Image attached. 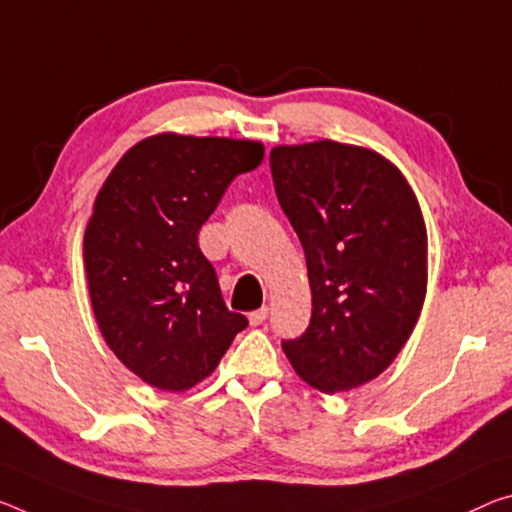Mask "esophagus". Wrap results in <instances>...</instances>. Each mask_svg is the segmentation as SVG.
<instances>
[{"label":"esophagus","instance_id":"34e87169","mask_svg":"<svg viewBox=\"0 0 512 512\" xmlns=\"http://www.w3.org/2000/svg\"><path fill=\"white\" fill-rule=\"evenodd\" d=\"M266 316H269V307H266V305H262V307H259V310H255V312H250V314H248L250 326H259V323H264Z\"/></svg>","mask_w":512,"mask_h":512}]
</instances>
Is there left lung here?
Masks as SVG:
<instances>
[{"mask_svg": "<svg viewBox=\"0 0 512 512\" xmlns=\"http://www.w3.org/2000/svg\"><path fill=\"white\" fill-rule=\"evenodd\" d=\"M271 173L312 289L310 326L282 351L307 385L348 392L394 362L424 307L428 237L417 196L383 154L330 139L275 145Z\"/></svg>", "mask_w": 512, "mask_h": 512, "instance_id": "obj_1", "label": "left lung"}]
</instances>
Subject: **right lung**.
<instances>
[{
	"mask_svg": "<svg viewBox=\"0 0 512 512\" xmlns=\"http://www.w3.org/2000/svg\"><path fill=\"white\" fill-rule=\"evenodd\" d=\"M264 145L164 132L129 148L104 180L84 232V269L104 342L143 383L184 392L212 373L243 314L223 303L198 232Z\"/></svg>",
	"mask_w": 512,
	"mask_h": 512,
	"instance_id": "obj_1",
	"label": "right lung"
}]
</instances>
